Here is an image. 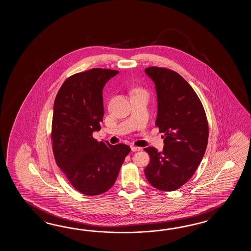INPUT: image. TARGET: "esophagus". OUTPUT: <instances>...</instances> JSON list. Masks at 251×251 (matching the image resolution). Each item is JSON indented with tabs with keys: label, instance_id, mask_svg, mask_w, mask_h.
Instances as JSON below:
<instances>
[{
	"label": "esophagus",
	"instance_id": "obj_1",
	"mask_svg": "<svg viewBox=\"0 0 251 251\" xmlns=\"http://www.w3.org/2000/svg\"><path fill=\"white\" fill-rule=\"evenodd\" d=\"M131 150H132V151H139L142 150V148L137 147V146H134V145H132V146H131Z\"/></svg>",
	"mask_w": 251,
	"mask_h": 251
}]
</instances>
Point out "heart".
<instances>
[{
  "label": "heart",
  "mask_w": 251,
  "mask_h": 251,
  "mask_svg": "<svg viewBox=\"0 0 251 251\" xmlns=\"http://www.w3.org/2000/svg\"><path fill=\"white\" fill-rule=\"evenodd\" d=\"M135 92H143V93H146V92H145V91H144V90H143V89H136V90L134 91V93H135Z\"/></svg>",
  "instance_id": "obj_1"
}]
</instances>
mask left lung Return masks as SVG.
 Returning <instances> with one entry per match:
<instances>
[{
	"mask_svg": "<svg viewBox=\"0 0 251 251\" xmlns=\"http://www.w3.org/2000/svg\"><path fill=\"white\" fill-rule=\"evenodd\" d=\"M146 75L154 81L158 115L155 125L164 133V148H144L150 162L144 169L147 180L161 191H174L197 171L208 143L206 114L198 94L181 75L151 66Z\"/></svg>",
	"mask_w": 251,
	"mask_h": 251,
	"instance_id": "left-lung-1",
	"label": "left lung"
}]
</instances>
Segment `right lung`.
<instances>
[{
  "label": "right lung",
  "instance_id": "right-lung-1",
  "mask_svg": "<svg viewBox=\"0 0 251 251\" xmlns=\"http://www.w3.org/2000/svg\"><path fill=\"white\" fill-rule=\"evenodd\" d=\"M118 71L102 68L70 76L53 103L52 148L56 164L72 186L86 196L107 191L117 180L126 144L98 142L92 133L100 130L104 117L102 90Z\"/></svg>",
  "mask_w": 251,
  "mask_h": 251
}]
</instances>
